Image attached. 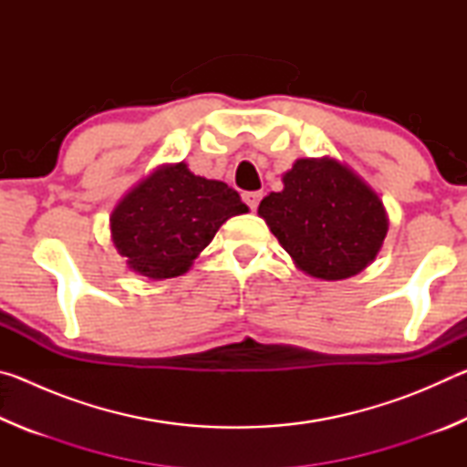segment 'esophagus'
<instances>
[{"label":"esophagus","mask_w":467,"mask_h":467,"mask_svg":"<svg viewBox=\"0 0 467 467\" xmlns=\"http://www.w3.org/2000/svg\"><path fill=\"white\" fill-rule=\"evenodd\" d=\"M262 197H264L262 192H247V193H243V200H244V203L249 205L251 210H257V205H259V202H262Z\"/></svg>","instance_id":"esophagus-1"}]
</instances>
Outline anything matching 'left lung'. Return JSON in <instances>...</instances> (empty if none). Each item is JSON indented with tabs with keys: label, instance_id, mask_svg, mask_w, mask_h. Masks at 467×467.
<instances>
[{
	"label": "left lung",
	"instance_id": "obj_1",
	"mask_svg": "<svg viewBox=\"0 0 467 467\" xmlns=\"http://www.w3.org/2000/svg\"><path fill=\"white\" fill-rule=\"evenodd\" d=\"M257 214L300 272L346 280L375 262L389 231L383 200L336 158H298Z\"/></svg>",
	"mask_w": 467,
	"mask_h": 467
}]
</instances>
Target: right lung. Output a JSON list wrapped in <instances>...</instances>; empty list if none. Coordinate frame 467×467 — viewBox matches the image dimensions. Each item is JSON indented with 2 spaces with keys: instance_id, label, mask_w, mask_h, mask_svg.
Instances as JSON below:
<instances>
[{
  "instance_id": "1",
  "label": "right lung",
  "mask_w": 467,
  "mask_h": 467,
  "mask_svg": "<svg viewBox=\"0 0 467 467\" xmlns=\"http://www.w3.org/2000/svg\"><path fill=\"white\" fill-rule=\"evenodd\" d=\"M249 212L223 181L162 164L110 212V241L131 272L148 280L185 274L228 218Z\"/></svg>"
}]
</instances>
